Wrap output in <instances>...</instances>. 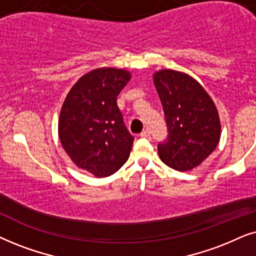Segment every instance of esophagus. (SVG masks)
<instances>
[{"mask_svg":"<svg viewBox=\"0 0 256 256\" xmlns=\"http://www.w3.org/2000/svg\"><path fill=\"white\" fill-rule=\"evenodd\" d=\"M140 137H142V138H150V132H148V130H144L140 134Z\"/></svg>","mask_w":256,"mask_h":256,"instance_id":"1","label":"esophagus"}]
</instances>
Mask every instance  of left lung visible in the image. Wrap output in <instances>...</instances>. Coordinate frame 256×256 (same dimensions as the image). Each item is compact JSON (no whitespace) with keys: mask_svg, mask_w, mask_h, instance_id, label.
I'll use <instances>...</instances> for the list:
<instances>
[{"mask_svg":"<svg viewBox=\"0 0 256 256\" xmlns=\"http://www.w3.org/2000/svg\"><path fill=\"white\" fill-rule=\"evenodd\" d=\"M162 102L168 138L158 144L164 164L176 171L199 166L220 140L218 110L205 88L188 74L160 70L153 74Z\"/></svg>","mask_w":256,"mask_h":256,"instance_id":"obj_1","label":"left lung"}]
</instances>
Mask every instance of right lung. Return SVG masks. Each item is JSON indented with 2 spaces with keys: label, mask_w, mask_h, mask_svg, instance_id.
Here are the masks:
<instances>
[{
  "label": "right lung",
  "mask_w": 256,
  "mask_h": 256,
  "mask_svg": "<svg viewBox=\"0 0 256 256\" xmlns=\"http://www.w3.org/2000/svg\"><path fill=\"white\" fill-rule=\"evenodd\" d=\"M131 74L102 68L82 76L64 100L58 136L68 156L98 178L117 172L130 156L134 136L128 131L117 96Z\"/></svg>",
  "instance_id": "add662e5"
}]
</instances>
